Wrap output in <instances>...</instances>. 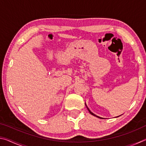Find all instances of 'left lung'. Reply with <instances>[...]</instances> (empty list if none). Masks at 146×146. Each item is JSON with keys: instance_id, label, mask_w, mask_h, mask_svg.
<instances>
[{"instance_id": "1", "label": "left lung", "mask_w": 146, "mask_h": 146, "mask_svg": "<svg viewBox=\"0 0 146 146\" xmlns=\"http://www.w3.org/2000/svg\"><path fill=\"white\" fill-rule=\"evenodd\" d=\"M86 108H88V111H89V112H90V114H91V115H93V116H95V117H98V118H100L99 117H98V116H97V115H95V114H93V113H92V112H91V111L90 110H89V108L87 107V106H86Z\"/></svg>"}]
</instances>
